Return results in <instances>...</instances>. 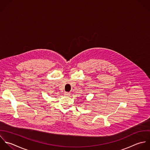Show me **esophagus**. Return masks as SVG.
I'll use <instances>...</instances> for the list:
<instances>
[{
  "label": "esophagus",
  "instance_id": "esophagus-1",
  "mask_svg": "<svg viewBox=\"0 0 150 150\" xmlns=\"http://www.w3.org/2000/svg\"><path fill=\"white\" fill-rule=\"evenodd\" d=\"M70 92H65L64 93V95L65 96H69L70 95Z\"/></svg>",
  "mask_w": 150,
  "mask_h": 150
}]
</instances>
